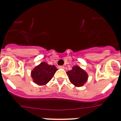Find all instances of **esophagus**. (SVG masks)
Masks as SVG:
<instances>
[{
  "instance_id": "esophagus-1",
  "label": "esophagus",
  "mask_w": 121,
  "mask_h": 121,
  "mask_svg": "<svg viewBox=\"0 0 121 121\" xmlns=\"http://www.w3.org/2000/svg\"><path fill=\"white\" fill-rule=\"evenodd\" d=\"M58 68L60 69H65V66H59Z\"/></svg>"
}]
</instances>
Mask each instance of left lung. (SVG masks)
Returning a JSON list of instances; mask_svg holds the SVG:
<instances>
[{"label":"left lung","instance_id":"8db88e82","mask_svg":"<svg viewBox=\"0 0 121 121\" xmlns=\"http://www.w3.org/2000/svg\"><path fill=\"white\" fill-rule=\"evenodd\" d=\"M66 74L68 75L70 82L77 87L84 85L88 80L87 73L78 65L73 66L72 70L66 72Z\"/></svg>","mask_w":121,"mask_h":121}]
</instances>
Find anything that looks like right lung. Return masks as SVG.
<instances>
[{
	"instance_id": "right-lung-1",
	"label": "right lung",
	"mask_w": 121,
	"mask_h": 121,
	"mask_svg": "<svg viewBox=\"0 0 121 121\" xmlns=\"http://www.w3.org/2000/svg\"><path fill=\"white\" fill-rule=\"evenodd\" d=\"M57 70L55 65H50L43 61L33 68L31 76L33 82L38 85H44L51 80Z\"/></svg>"
}]
</instances>
